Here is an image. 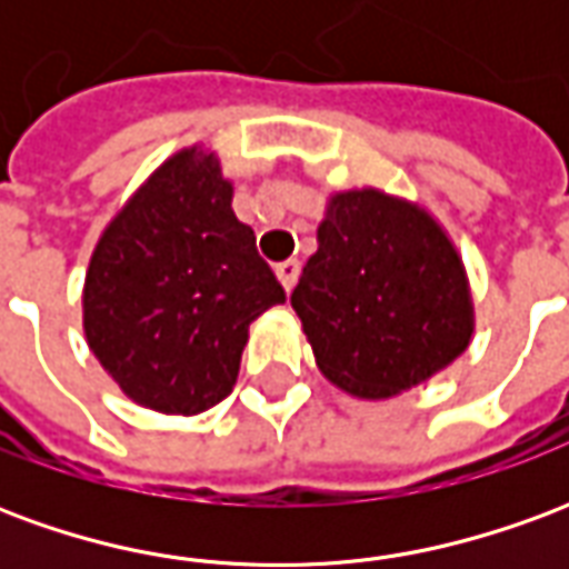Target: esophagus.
I'll return each mask as SVG.
<instances>
[{
    "label": "esophagus",
    "mask_w": 569,
    "mask_h": 569,
    "mask_svg": "<svg viewBox=\"0 0 569 569\" xmlns=\"http://www.w3.org/2000/svg\"><path fill=\"white\" fill-rule=\"evenodd\" d=\"M298 271H301V264H298V259H286V261H280V264H277V280L283 283L286 292H289V289L296 286Z\"/></svg>",
    "instance_id": "obj_1"
}]
</instances>
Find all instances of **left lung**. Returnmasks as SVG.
Segmentation results:
<instances>
[{"label": "left lung", "instance_id": "1", "mask_svg": "<svg viewBox=\"0 0 569 569\" xmlns=\"http://www.w3.org/2000/svg\"><path fill=\"white\" fill-rule=\"evenodd\" d=\"M317 243L292 308L335 387L387 399L469 347L476 317L463 261L420 203L381 188L338 191Z\"/></svg>", "mask_w": 569, "mask_h": 569}]
</instances>
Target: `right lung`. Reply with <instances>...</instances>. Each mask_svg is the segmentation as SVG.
I'll return each instance as SVG.
<instances>
[{"mask_svg":"<svg viewBox=\"0 0 569 569\" xmlns=\"http://www.w3.org/2000/svg\"><path fill=\"white\" fill-rule=\"evenodd\" d=\"M216 151H176L93 247L84 338L128 399L200 415L231 393L249 322L286 292L231 210Z\"/></svg>","mask_w":569,"mask_h":569,"instance_id":"right-lung-1","label":"right lung"}]
</instances>
